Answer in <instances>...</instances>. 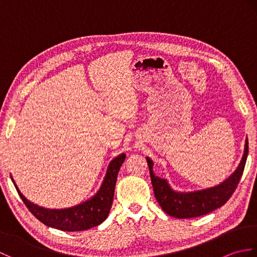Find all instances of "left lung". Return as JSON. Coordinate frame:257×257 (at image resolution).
Returning a JSON list of instances; mask_svg holds the SVG:
<instances>
[{"mask_svg":"<svg viewBox=\"0 0 257 257\" xmlns=\"http://www.w3.org/2000/svg\"><path fill=\"white\" fill-rule=\"evenodd\" d=\"M247 154L248 141L246 138L242 160L237 166L236 170L230 177L220 184L214 185V187L189 191V192H181V191L174 190L167 179L156 176L154 171V161L149 157H146L149 166L151 183L154 187V192L158 203L160 204L162 210L167 214L176 217V219L198 217L219 209L226 203V201L231 198L233 192L235 191L244 171Z\"/></svg>","mask_w":257,"mask_h":257,"instance_id":"8db88e82","label":"left lung"}]
</instances>
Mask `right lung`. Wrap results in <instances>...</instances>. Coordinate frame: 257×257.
I'll use <instances>...</instances> for the list:
<instances>
[{"mask_svg": "<svg viewBox=\"0 0 257 257\" xmlns=\"http://www.w3.org/2000/svg\"><path fill=\"white\" fill-rule=\"evenodd\" d=\"M124 159L125 155L120 154L109 162L100 187L91 198L79 204L65 207V209H47V207L33 203L21 192L13 177H11V179H12L21 199L23 200L27 209L33 213V215L37 220H40L47 226L61 231H85L101 224L108 217L113 200L117 176Z\"/></svg>", "mask_w": 257, "mask_h": 257, "instance_id": "obj_1", "label": "right lung"}]
</instances>
